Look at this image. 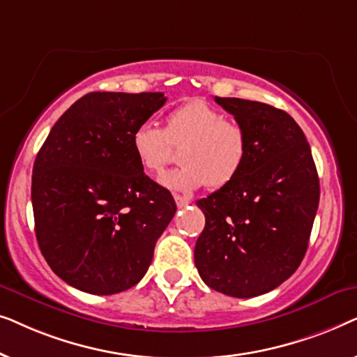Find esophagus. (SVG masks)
<instances>
[{"instance_id": "1", "label": "esophagus", "mask_w": 357, "mask_h": 357, "mask_svg": "<svg viewBox=\"0 0 357 357\" xmlns=\"http://www.w3.org/2000/svg\"><path fill=\"white\" fill-rule=\"evenodd\" d=\"M174 198H175V203H177L178 208H185V206H188L190 203H192V199L187 198V197H182V195H175Z\"/></svg>"}]
</instances>
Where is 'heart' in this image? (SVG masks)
<instances>
[{"instance_id": "1", "label": "heart", "mask_w": 357, "mask_h": 357, "mask_svg": "<svg viewBox=\"0 0 357 357\" xmlns=\"http://www.w3.org/2000/svg\"><path fill=\"white\" fill-rule=\"evenodd\" d=\"M172 144H182L178 169L160 177L174 192L188 193L209 185L221 188L241 174L248 158V135L206 100L195 99L169 112L165 130L143 121L131 133V149L141 167L158 174L172 160Z\"/></svg>"}]
</instances>
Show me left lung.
<instances>
[{"instance_id":"8db88e82","label":"left lung","mask_w":357,"mask_h":357,"mask_svg":"<svg viewBox=\"0 0 357 357\" xmlns=\"http://www.w3.org/2000/svg\"><path fill=\"white\" fill-rule=\"evenodd\" d=\"M248 135L241 174L198 199L203 232L195 265L214 291L255 297L284 282L309 245L320 183L304 131L284 110L263 102L214 97Z\"/></svg>"}]
</instances>
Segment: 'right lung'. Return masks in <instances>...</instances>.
I'll list each match as a JSON object with an SVG mask.
<instances>
[{"label": "right lung", "mask_w": 357, "mask_h": 357, "mask_svg": "<svg viewBox=\"0 0 357 357\" xmlns=\"http://www.w3.org/2000/svg\"><path fill=\"white\" fill-rule=\"evenodd\" d=\"M162 92H91L48 133L32 170L38 247L68 284L110 296L138 284L177 206L144 174L131 133Z\"/></svg>", "instance_id": "add662e5"}]
</instances>
